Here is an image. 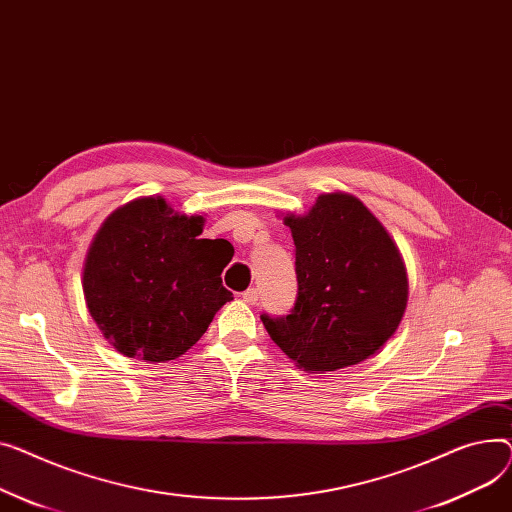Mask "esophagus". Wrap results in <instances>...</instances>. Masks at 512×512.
Segmentation results:
<instances>
[{"mask_svg": "<svg viewBox=\"0 0 512 512\" xmlns=\"http://www.w3.org/2000/svg\"><path fill=\"white\" fill-rule=\"evenodd\" d=\"M242 297H244V302H248V304H252V306H254V304L258 302V289L250 287L248 291H244V295H242Z\"/></svg>", "mask_w": 512, "mask_h": 512, "instance_id": "34e87169", "label": "esophagus"}]
</instances>
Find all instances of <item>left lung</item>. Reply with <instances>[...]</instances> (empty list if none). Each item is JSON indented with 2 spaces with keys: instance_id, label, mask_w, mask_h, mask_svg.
<instances>
[{
  "instance_id": "8db88e82",
  "label": "left lung",
  "mask_w": 512,
  "mask_h": 512,
  "mask_svg": "<svg viewBox=\"0 0 512 512\" xmlns=\"http://www.w3.org/2000/svg\"><path fill=\"white\" fill-rule=\"evenodd\" d=\"M295 244L297 297L264 328L304 370L335 372L374 355L407 306V273L393 239L349 194H322L304 217H285Z\"/></svg>"
}]
</instances>
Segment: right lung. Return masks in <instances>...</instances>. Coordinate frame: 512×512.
<instances>
[{"mask_svg": "<svg viewBox=\"0 0 512 512\" xmlns=\"http://www.w3.org/2000/svg\"><path fill=\"white\" fill-rule=\"evenodd\" d=\"M202 217L177 215L163 198H138L99 229L84 264V297L105 339L128 357L184 355L233 293L221 273L225 239H198Z\"/></svg>", "mask_w": 512, "mask_h": 512, "instance_id": "right-lung-1", "label": "right lung"}]
</instances>
